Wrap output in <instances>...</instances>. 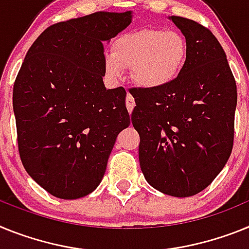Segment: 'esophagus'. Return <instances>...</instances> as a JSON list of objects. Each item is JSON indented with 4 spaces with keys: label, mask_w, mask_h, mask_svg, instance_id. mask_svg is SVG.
<instances>
[{
    "label": "esophagus",
    "mask_w": 249,
    "mask_h": 249,
    "mask_svg": "<svg viewBox=\"0 0 249 249\" xmlns=\"http://www.w3.org/2000/svg\"><path fill=\"white\" fill-rule=\"evenodd\" d=\"M134 107H135V100H134L133 95L127 94L126 95V109H127V111H129V112L133 111Z\"/></svg>",
    "instance_id": "esophagus-1"
}]
</instances>
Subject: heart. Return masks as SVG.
Listing matches in <instances>:
<instances>
[{
  "mask_svg": "<svg viewBox=\"0 0 249 249\" xmlns=\"http://www.w3.org/2000/svg\"><path fill=\"white\" fill-rule=\"evenodd\" d=\"M188 44L178 31L142 29L119 36L112 53L104 55V69L112 80H122L125 69L133 70V79L148 90L172 85L184 69Z\"/></svg>",
  "mask_w": 249,
  "mask_h": 249,
  "instance_id": "heart-1",
  "label": "heart"
}]
</instances>
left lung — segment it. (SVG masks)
I'll use <instances>...</instances> for the list:
<instances>
[{
  "label": "left lung",
  "mask_w": 249,
  "mask_h": 249,
  "mask_svg": "<svg viewBox=\"0 0 249 249\" xmlns=\"http://www.w3.org/2000/svg\"><path fill=\"white\" fill-rule=\"evenodd\" d=\"M169 20L187 40V64L172 85L130 91L137 104L131 122L146 181L166 196L185 198L208 187L228 161L237 86L214 35L184 17Z\"/></svg>",
  "instance_id": "1"
}]
</instances>
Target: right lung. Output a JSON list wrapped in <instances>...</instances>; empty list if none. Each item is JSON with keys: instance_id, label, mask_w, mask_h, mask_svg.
Instances as JSON below:
<instances>
[{"instance_id": "1", "label": "right lung", "mask_w": 249, "mask_h": 249, "mask_svg": "<svg viewBox=\"0 0 249 249\" xmlns=\"http://www.w3.org/2000/svg\"><path fill=\"white\" fill-rule=\"evenodd\" d=\"M133 14L95 12L55 23L26 53L14 85L21 161L53 196L77 199L103 180L118 134L130 125L123 88H105L104 46Z\"/></svg>"}]
</instances>
